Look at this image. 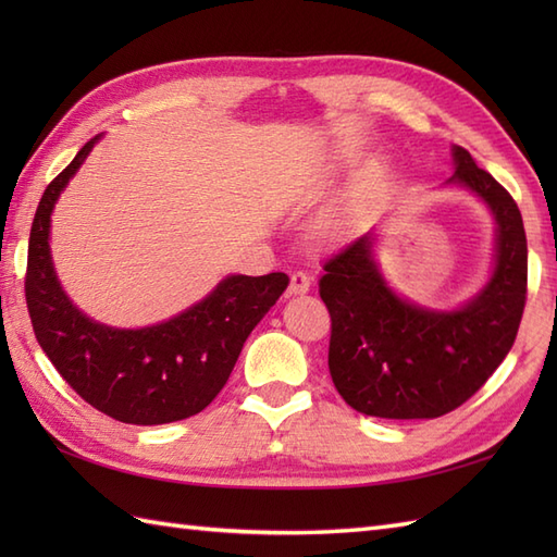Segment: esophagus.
<instances>
[{
  "label": "esophagus",
  "instance_id": "esophagus-1",
  "mask_svg": "<svg viewBox=\"0 0 557 557\" xmlns=\"http://www.w3.org/2000/svg\"><path fill=\"white\" fill-rule=\"evenodd\" d=\"M311 287V275L304 270H294L289 277V294H306Z\"/></svg>",
  "mask_w": 557,
  "mask_h": 557
}]
</instances>
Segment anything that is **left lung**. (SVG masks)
<instances>
[{"label":"left lung","instance_id":"obj_1","mask_svg":"<svg viewBox=\"0 0 557 557\" xmlns=\"http://www.w3.org/2000/svg\"><path fill=\"white\" fill-rule=\"evenodd\" d=\"M455 174L486 200L498 222L495 270L459 311H429L385 285L371 234L323 265L318 292L330 311V375L342 399L366 417L435 419L476 395L512 349L527 304V234L515 198L453 148Z\"/></svg>","mask_w":557,"mask_h":557}]
</instances>
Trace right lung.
Listing matches in <instances>:
<instances>
[{"label":"right lung","mask_w":557,"mask_h":557,"mask_svg":"<svg viewBox=\"0 0 557 557\" xmlns=\"http://www.w3.org/2000/svg\"><path fill=\"white\" fill-rule=\"evenodd\" d=\"M98 138L54 176L35 210L26 270L33 333L59 375L90 407L122 423L182 421L218 397L246 337L287 289L289 277L285 272L232 275L172 321L140 330H116L83 315L54 275L50 215Z\"/></svg>","instance_id":"right-lung-1"}]
</instances>
